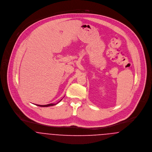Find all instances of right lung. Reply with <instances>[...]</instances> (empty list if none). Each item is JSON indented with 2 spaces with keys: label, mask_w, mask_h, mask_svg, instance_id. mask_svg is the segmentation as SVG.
<instances>
[{
  "label": "right lung",
  "mask_w": 152,
  "mask_h": 152,
  "mask_svg": "<svg viewBox=\"0 0 152 152\" xmlns=\"http://www.w3.org/2000/svg\"><path fill=\"white\" fill-rule=\"evenodd\" d=\"M62 99H61L58 102H60ZM58 103H57L56 104H57ZM56 104H47V105H36L37 106H39V107H50V106H53L54 105H56Z\"/></svg>",
  "instance_id": "1"
}]
</instances>
